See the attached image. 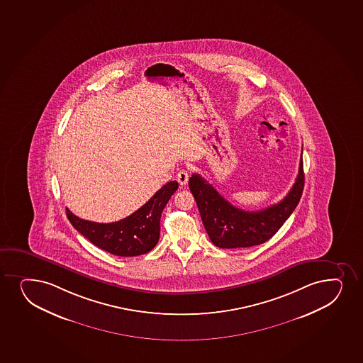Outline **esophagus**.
<instances>
[{
    "label": "esophagus",
    "mask_w": 363,
    "mask_h": 363,
    "mask_svg": "<svg viewBox=\"0 0 363 363\" xmlns=\"http://www.w3.org/2000/svg\"><path fill=\"white\" fill-rule=\"evenodd\" d=\"M189 177H190V172L185 171V169H182V171L178 172V175H177V180H178V183L180 185H186L188 183Z\"/></svg>",
    "instance_id": "34e87169"
}]
</instances>
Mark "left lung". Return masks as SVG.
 <instances>
[{"instance_id": "obj_1", "label": "left lung", "mask_w": 363, "mask_h": 363, "mask_svg": "<svg viewBox=\"0 0 363 363\" xmlns=\"http://www.w3.org/2000/svg\"><path fill=\"white\" fill-rule=\"evenodd\" d=\"M189 188L196 201L204 229L214 246L219 248L257 246L270 240L299 203L304 189L303 156L296 183L287 196L279 203L258 212H248L235 207L200 174L191 175Z\"/></svg>"}]
</instances>
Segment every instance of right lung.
Returning <instances> with one entry per match:
<instances>
[{"label": "right lung", "instance_id": "obj_1", "mask_svg": "<svg viewBox=\"0 0 363 363\" xmlns=\"http://www.w3.org/2000/svg\"><path fill=\"white\" fill-rule=\"evenodd\" d=\"M178 183L168 182L130 217L115 223H94L76 217L67 208L72 226L93 245L118 257H137L154 248L160 238V219Z\"/></svg>", "mask_w": 363, "mask_h": 363}]
</instances>
